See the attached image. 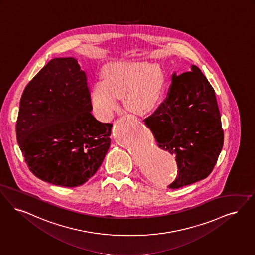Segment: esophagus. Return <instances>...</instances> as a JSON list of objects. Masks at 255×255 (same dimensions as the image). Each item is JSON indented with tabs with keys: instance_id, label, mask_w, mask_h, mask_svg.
Here are the masks:
<instances>
[{
	"instance_id": "1",
	"label": "esophagus",
	"mask_w": 255,
	"mask_h": 255,
	"mask_svg": "<svg viewBox=\"0 0 255 255\" xmlns=\"http://www.w3.org/2000/svg\"><path fill=\"white\" fill-rule=\"evenodd\" d=\"M126 116H128V117H129V115H126Z\"/></svg>"
}]
</instances>
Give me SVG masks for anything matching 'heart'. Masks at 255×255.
I'll return each instance as SVG.
<instances>
[{
  "mask_svg": "<svg viewBox=\"0 0 255 255\" xmlns=\"http://www.w3.org/2000/svg\"><path fill=\"white\" fill-rule=\"evenodd\" d=\"M102 81L94 83L93 111L102 121L110 120L123 96L126 108L137 115L154 111L162 102L166 75L158 64L146 62H115L103 70Z\"/></svg>",
  "mask_w": 255,
  "mask_h": 255,
  "instance_id": "heart-1",
  "label": "heart"
}]
</instances>
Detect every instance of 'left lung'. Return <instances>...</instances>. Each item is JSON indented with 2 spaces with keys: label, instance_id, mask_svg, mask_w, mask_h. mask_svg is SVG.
I'll list each match as a JSON object with an SVG mask.
<instances>
[{
  "label": "left lung",
  "instance_id": "8db88e82",
  "mask_svg": "<svg viewBox=\"0 0 255 255\" xmlns=\"http://www.w3.org/2000/svg\"><path fill=\"white\" fill-rule=\"evenodd\" d=\"M160 149L175 155L178 189L212 173L224 143L221 117L213 86L201 70L173 73L168 96L144 120Z\"/></svg>",
  "mask_w": 255,
  "mask_h": 255
}]
</instances>
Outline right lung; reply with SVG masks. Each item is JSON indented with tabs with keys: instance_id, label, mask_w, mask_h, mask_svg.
Segmentation results:
<instances>
[{
	"instance_id": "1",
	"label": "right lung",
	"mask_w": 255,
	"mask_h": 255,
	"mask_svg": "<svg viewBox=\"0 0 255 255\" xmlns=\"http://www.w3.org/2000/svg\"><path fill=\"white\" fill-rule=\"evenodd\" d=\"M85 72L74 58L49 61L26 85L16 123L17 140L31 173L77 187L97 173L111 144V123L91 114Z\"/></svg>"
}]
</instances>
